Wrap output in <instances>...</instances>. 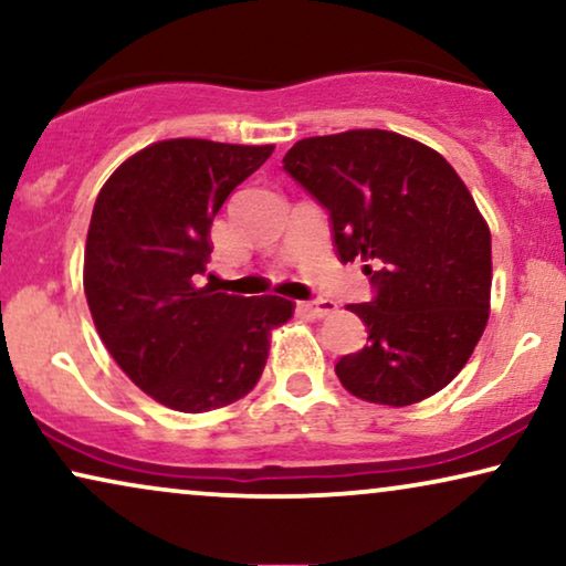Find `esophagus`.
Segmentation results:
<instances>
[{
    "instance_id": "34e87169",
    "label": "esophagus",
    "mask_w": 566,
    "mask_h": 566,
    "mask_svg": "<svg viewBox=\"0 0 566 566\" xmlns=\"http://www.w3.org/2000/svg\"><path fill=\"white\" fill-rule=\"evenodd\" d=\"M301 308H304L308 316H314V319H322V316L335 312L337 304L329 298H316V301H306V304H301Z\"/></svg>"
}]
</instances>
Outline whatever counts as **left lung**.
Instances as JSON below:
<instances>
[{
	"mask_svg": "<svg viewBox=\"0 0 566 566\" xmlns=\"http://www.w3.org/2000/svg\"><path fill=\"white\" fill-rule=\"evenodd\" d=\"M283 169L329 216L343 262L366 260L368 327L335 374L358 399L407 407L459 376L490 319L492 239L455 169L415 138L363 128L301 138Z\"/></svg>",
	"mask_w": 566,
	"mask_h": 566,
	"instance_id": "1",
	"label": "left lung"
}]
</instances>
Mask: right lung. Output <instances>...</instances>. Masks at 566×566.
I'll return each mask as SVG.
<instances>
[{
	"label": "right lung",
	"instance_id": "obj_1",
	"mask_svg": "<svg viewBox=\"0 0 566 566\" xmlns=\"http://www.w3.org/2000/svg\"><path fill=\"white\" fill-rule=\"evenodd\" d=\"M275 146L169 138L111 175L92 208L84 293L107 353L138 389L177 412L242 399L268 360L281 296L244 298L200 285L223 200Z\"/></svg>",
	"mask_w": 566,
	"mask_h": 566
}]
</instances>
